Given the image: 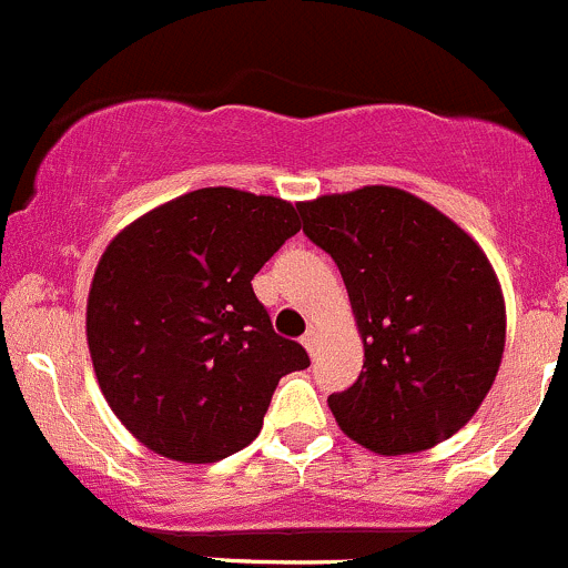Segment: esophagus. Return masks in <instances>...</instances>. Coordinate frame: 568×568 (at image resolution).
Masks as SVG:
<instances>
[{"mask_svg":"<svg viewBox=\"0 0 568 568\" xmlns=\"http://www.w3.org/2000/svg\"><path fill=\"white\" fill-rule=\"evenodd\" d=\"M317 339H321V334H317L315 328H310V332H306L304 337H301V343H304V348L310 351V354H315V348H317Z\"/></svg>","mask_w":568,"mask_h":568,"instance_id":"esophagus-1","label":"esophagus"}]
</instances>
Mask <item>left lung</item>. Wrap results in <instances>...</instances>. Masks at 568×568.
Segmentation results:
<instances>
[{"label": "left lung", "instance_id": "1", "mask_svg": "<svg viewBox=\"0 0 568 568\" xmlns=\"http://www.w3.org/2000/svg\"><path fill=\"white\" fill-rule=\"evenodd\" d=\"M304 234L337 262L365 362L328 407L376 455H409L471 420L505 351V301L483 247L393 186L298 203Z\"/></svg>", "mask_w": 568, "mask_h": 568}]
</instances>
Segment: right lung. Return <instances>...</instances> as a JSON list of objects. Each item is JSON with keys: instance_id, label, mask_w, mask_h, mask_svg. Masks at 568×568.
I'll list each match as a JSON object with an SVG mask.
<instances>
[{"instance_id": "add662e5", "label": "right lung", "mask_w": 568, "mask_h": 568, "mask_svg": "<svg viewBox=\"0 0 568 568\" xmlns=\"http://www.w3.org/2000/svg\"><path fill=\"white\" fill-rule=\"evenodd\" d=\"M298 231L287 200L209 186L105 247L85 306L91 362L116 418L155 455L217 463L245 449L281 376L310 365L251 284Z\"/></svg>"}]
</instances>
